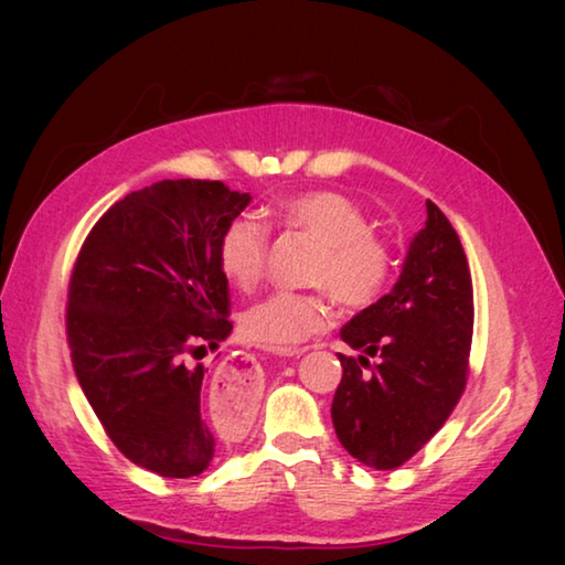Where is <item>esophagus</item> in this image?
<instances>
[{"label": "esophagus", "mask_w": 565, "mask_h": 565, "mask_svg": "<svg viewBox=\"0 0 565 565\" xmlns=\"http://www.w3.org/2000/svg\"><path fill=\"white\" fill-rule=\"evenodd\" d=\"M303 349L299 351H286L284 356H301ZM216 381L222 384L226 391H232L236 396H248L259 384V376H256V366L248 356H228L222 369H218Z\"/></svg>", "instance_id": "esophagus-1"}]
</instances>
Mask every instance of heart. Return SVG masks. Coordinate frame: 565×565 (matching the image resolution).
I'll return each instance as SVG.
<instances>
[{
  "label": "heart",
  "mask_w": 565,
  "mask_h": 565,
  "mask_svg": "<svg viewBox=\"0 0 565 565\" xmlns=\"http://www.w3.org/2000/svg\"><path fill=\"white\" fill-rule=\"evenodd\" d=\"M276 222L319 242L306 281L317 291H276L248 306L242 333L266 351H291L331 327L333 299L343 309L374 306L388 289L394 252L386 238L369 228L359 202L337 189H317L291 196L276 209ZM269 226L256 216H236L218 238V266L238 289H252L266 271Z\"/></svg>",
  "instance_id": "1"
}]
</instances>
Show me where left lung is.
Listing matches in <instances>:
<instances>
[{
    "mask_svg": "<svg viewBox=\"0 0 565 565\" xmlns=\"http://www.w3.org/2000/svg\"><path fill=\"white\" fill-rule=\"evenodd\" d=\"M426 214L394 289L341 329L361 356L339 353L333 428L341 446L376 471H394L431 441L468 381L471 271L446 214L434 202Z\"/></svg>",
    "mask_w": 565,
    "mask_h": 565,
    "instance_id": "1",
    "label": "left lung"
}]
</instances>
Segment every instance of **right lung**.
Here are the masks:
<instances>
[{
  "label": "right lung",
  "instance_id": "1",
  "mask_svg": "<svg viewBox=\"0 0 565 565\" xmlns=\"http://www.w3.org/2000/svg\"><path fill=\"white\" fill-rule=\"evenodd\" d=\"M248 202L222 181H157L119 199L74 262V374L111 444L164 478L206 471L234 434L202 416L199 359L232 333L218 238Z\"/></svg>",
  "mask_w": 565,
  "mask_h": 565
}]
</instances>
